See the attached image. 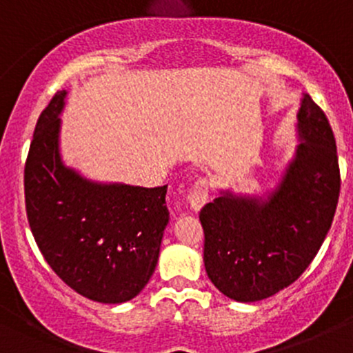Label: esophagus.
I'll return each instance as SVG.
<instances>
[{
	"mask_svg": "<svg viewBox=\"0 0 353 353\" xmlns=\"http://www.w3.org/2000/svg\"><path fill=\"white\" fill-rule=\"evenodd\" d=\"M208 192H210V188H208V181L203 180V178L196 180L190 187V190H188V196H187L188 205H190L193 210H200L208 200Z\"/></svg>",
	"mask_w": 353,
	"mask_h": 353,
	"instance_id": "34e87169",
	"label": "esophagus"
}]
</instances>
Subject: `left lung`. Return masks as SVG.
I'll list each match as a JSON object with an SVG mask.
<instances>
[{
    "label": "left lung",
    "instance_id": "left-lung-1",
    "mask_svg": "<svg viewBox=\"0 0 353 353\" xmlns=\"http://www.w3.org/2000/svg\"><path fill=\"white\" fill-rule=\"evenodd\" d=\"M296 130L293 160L266 199L225 190L200 210L208 279L236 301H259L296 281L332 227L340 195L336 143L308 94Z\"/></svg>",
    "mask_w": 353,
    "mask_h": 353
}]
</instances>
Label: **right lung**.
I'll return each instance as SVG.
<instances>
[{"label":"right lung","mask_w":353,"mask_h":353,"mask_svg":"<svg viewBox=\"0 0 353 353\" xmlns=\"http://www.w3.org/2000/svg\"><path fill=\"white\" fill-rule=\"evenodd\" d=\"M59 90L37 121L25 163L30 229L48 266L67 286L92 301H130L157 268L170 221L166 188L97 183L60 157Z\"/></svg>","instance_id":"obj_1"}]
</instances>
